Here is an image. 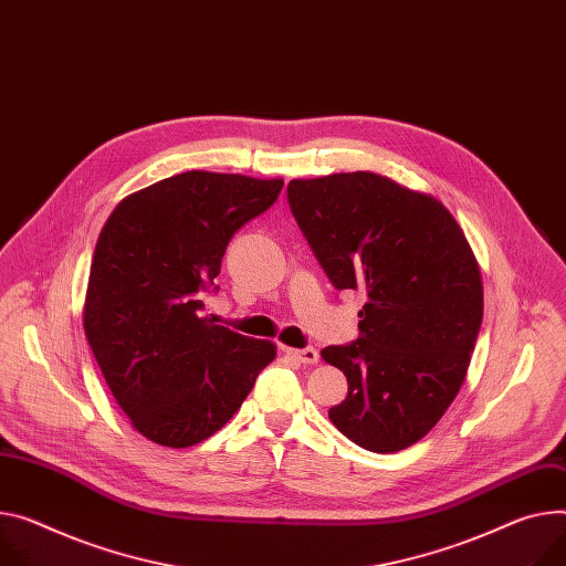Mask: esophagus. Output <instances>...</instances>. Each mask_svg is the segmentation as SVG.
<instances>
[{
  "label": "esophagus",
  "mask_w": 566,
  "mask_h": 566,
  "mask_svg": "<svg viewBox=\"0 0 566 566\" xmlns=\"http://www.w3.org/2000/svg\"><path fill=\"white\" fill-rule=\"evenodd\" d=\"M283 354L294 358L301 365H315L319 360V352L313 349V346H306V349H292V346H283Z\"/></svg>",
  "instance_id": "obj_1"
}]
</instances>
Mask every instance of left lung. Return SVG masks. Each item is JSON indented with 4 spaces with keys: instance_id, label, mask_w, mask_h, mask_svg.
Returning a JSON list of instances; mask_svg holds the SVG:
<instances>
[{
    "instance_id": "1",
    "label": "left lung",
    "mask_w": 566,
    "mask_h": 566,
    "mask_svg": "<svg viewBox=\"0 0 566 566\" xmlns=\"http://www.w3.org/2000/svg\"><path fill=\"white\" fill-rule=\"evenodd\" d=\"M287 199L333 285L365 294L360 337L322 349L349 382L328 417L367 451L408 449L458 397L481 331L464 231L440 199L376 171L292 179Z\"/></svg>"
}]
</instances>
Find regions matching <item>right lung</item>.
I'll list each match as a JSON object with an SVG mask.
<instances>
[{"mask_svg":"<svg viewBox=\"0 0 566 566\" xmlns=\"http://www.w3.org/2000/svg\"><path fill=\"white\" fill-rule=\"evenodd\" d=\"M283 179L192 169L124 197L91 265L83 331L106 385L147 440L195 447L242 406L276 344L203 317L233 233Z\"/></svg>","mask_w":566,"mask_h":566,"instance_id":"right-lung-1","label":"right lung"}]
</instances>
